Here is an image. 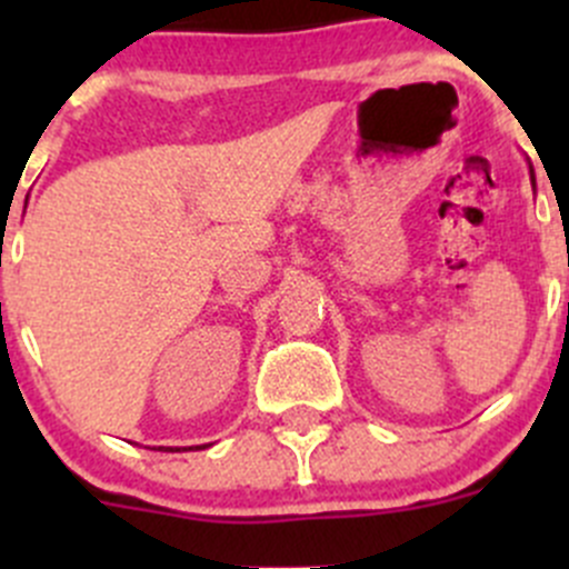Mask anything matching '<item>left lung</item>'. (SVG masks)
<instances>
[{
    "instance_id": "8db88e82",
    "label": "left lung",
    "mask_w": 569,
    "mask_h": 569,
    "mask_svg": "<svg viewBox=\"0 0 569 569\" xmlns=\"http://www.w3.org/2000/svg\"><path fill=\"white\" fill-rule=\"evenodd\" d=\"M529 170H531V187H533V181H537V178H533V168L529 164Z\"/></svg>"
}]
</instances>
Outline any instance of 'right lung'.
Here are the masks:
<instances>
[{"label": "right lung", "mask_w": 569, "mask_h": 569, "mask_svg": "<svg viewBox=\"0 0 569 569\" xmlns=\"http://www.w3.org/2000/svg\"><path fill=\"white\" fill-rule=\"evenodd\" d=\"M194 449H206V443L203 446H194ZM159 451H187V449H164V446H159ZM192 451V449H189Z\"/></svg>", "instance_id": "obj_1"}]
</instances>
